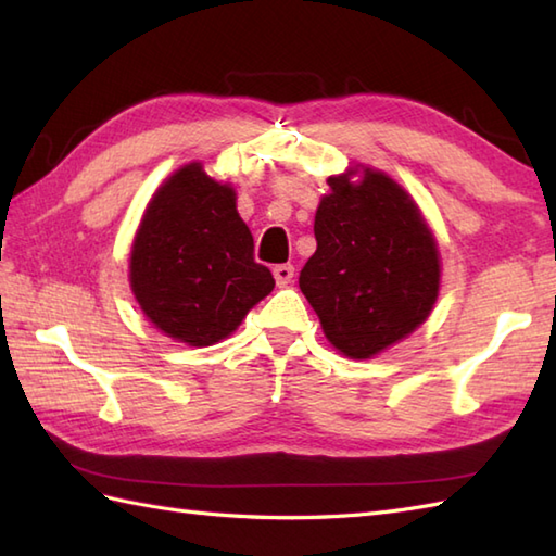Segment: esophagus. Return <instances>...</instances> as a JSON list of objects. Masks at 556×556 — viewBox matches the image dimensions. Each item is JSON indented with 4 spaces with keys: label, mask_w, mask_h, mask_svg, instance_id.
Instances as JSON below:
<instances>
[{
    "label": "esophagus",
    "mask_w": 556,
    "mask_h": 556,
    "mask_svg": "<svg viewBox=\"0 0 556 556\" xmlns=\"http://www.w3.org/2000/svg\"><path fill=\"white\" fill-rule=\"evenodd\" d=\"M271 275H275V279H277V287H287L293 279V265H277L275 269H271Z\"/></svg>",
    "instance_id": "obj_1"
}]
</instances>
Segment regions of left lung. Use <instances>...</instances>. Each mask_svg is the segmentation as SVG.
Here are the masks:
<instances>
[{"mask_svg": "<svg viewBox=\"0 0 556 556\" xmlns=\"http://www.w3.org/2000/svg\"><path fill=\"white\" fill-rule=\"evenodd\" d=\"M329 176L315 212L317 251L299 287L349 358H372L418 329L440 293V251L418 205L384 172Z\"/></svg>", "mask_w": 556, "mask_h": 556, "instance_id": "left-lung-1", "label": "left lung"}]
</instances>
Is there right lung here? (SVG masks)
Masks as SVG:
<instances>
[{"mask_svg": "<svg viewBox=\"0 0 556 556\" xmlns=\"http://www.w3.org/2000/svg\"><path fill=\"white\" fill-rule=\"evenodd\" d=\"M131 291L148 320L188 346H212L275 289L255 263L236 193L191 162L164 181L136 231Z\"/></svg>", "mask_w": 556, "mask_h": 556, "instance_id": "add662e5", "label": "right lung"}]
</instances>
